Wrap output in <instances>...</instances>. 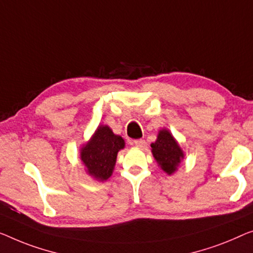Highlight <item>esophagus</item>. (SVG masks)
<instances>
[{
    "label": "esophagus",
    "instance_id": "1",
    "mask_svg": "<svg viewBox=\"0 0 253 253\" xmlns=\"http://www.w3.org/2000/svg\"><path fill=\"white\" fill-rule=\"evenodd\" d=\"M133 144L135 146H137V148H139V149H143L145 146L146 143H145L144 139H136V141L133 142Z\"/></svg>",
    "mask_w": 253,
    "mask_h": 253
}]
</instances>
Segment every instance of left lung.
<instances>
[{"label":"left lung","mask_w":253,"mask_h":253,"mask_svg":"<svg viewBox=\"0 0 253 253\" xmlns=\"http://www.w3.org/2000/svg\"><path fill=\"white\" fill-rule=\"evenodd\" d=\"M151 152L158 166L167 175L175 174L185 157L178 142L167 128H163L158 131L156 142L151 144Z\"/></svg>","instance_id":"left-lung-1"}]
</instances>
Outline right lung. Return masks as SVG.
Here are the masks:
<instances>
[{
	"instance_id": "right-lung-1",
	"label": "right lung",
	"mask_w": 253,
	"mask_h": 253,
	"mask_svg": "<svg viewBox=\"0 0 253 253\" xmlns=\"http://www.w3.org/2000/svg\"><path fill=\"white\" fill-rule=\"evenodd\" d=\"M125 148V141L108 125H99L94 134L79 150L85 172L97 182H104L114 172L117 154Z\"/></svg>"
}]
</instances>
